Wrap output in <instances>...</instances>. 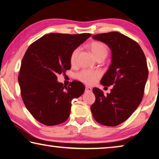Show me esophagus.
Segmentation results:
<instances>
[{
    "label": "esophagus",
    "instance_id": "34e87169",
    "mask_svg": "<svg viewBox=\"0 0 159 159\" xmlns=\"http://www.w3.org/2000/svg\"><path fill=\"white\" fill-rule=\"evenodd\" d=\"M85 91H86V92H91L92 89L89 86H86V88H85Z\"/></svg>",
    "mask_w": 159,
    "mask_h": 159
}]
</instances>
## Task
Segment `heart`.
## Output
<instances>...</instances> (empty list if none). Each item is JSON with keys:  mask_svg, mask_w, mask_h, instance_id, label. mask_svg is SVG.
Masks as SVG:
<instances>
[{"mask_svg": "<svg viewBox=\"0 0 159 159\" xmlns=\"http://www.w3.org/2000/svg\"><path fill=\"white\" fill-rule=\"evenodd\" d=\"M89 48L92 54L96 59L104 58L108 55V50L107 46L102 42L100 41H92L89 44ZM79 48L73 50L70 55V61L71 64H74L76 60V57L79 53ZM101 76V73L98 70H83L82 71L78 73L77 78L82 82L86 83L87 84H93L96 81L97 79Z\"/></svg>", "mask_w": 159, "mask_h": 159, "instance_id": "obj_1", "label": "heart"}]
</instances>
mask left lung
Segmentation results:
<instances>
[{
  "mask_svg": "<svg viewBox=\"0 0 159 159\" xmlns=\"http://www.w3.org/2000/svg\"><path fill=\"white\" fill-rule=\"evenodd\" d=\"M93 39L111 49V64L101 84L113 86L107 96L93 88L96 101L91 110L99 124L116 126L131 116L141 102L148 75L146 59L136 41L118 32L94 35Z\"/></svg>",
  "mask_w": 159,
  "mask_h": 159,
  "instance_id": "left-lung-1",
  "label": "left lung"
}]
</instances>
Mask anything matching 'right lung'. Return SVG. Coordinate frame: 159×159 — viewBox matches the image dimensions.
<instances>
[{"label": "right lung", "instance_id": "1", "mask_svg": "<svg viewBox=\"0 0 159 159\" xmlns=\"http://www.w3.org/2000/svg\"><path fill=\"white\" fill-rule=\"evenodd\" d=\"M91 35L49 34L30 45L21 62L18 75L22 99L38 121L54 125L69 117L71 101L84 93L81 82L74 80L68 87L58 82L57 75L70 68V58Z\"/></svg>", "mask_w": 159, "mask_h": 159}]
</instances>
